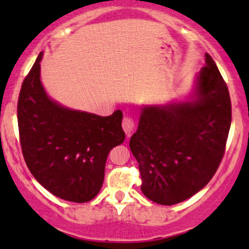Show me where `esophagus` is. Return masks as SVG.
Returning <instances> with one entry per match:
<instances>
[{
  "label": "esophagus",
  "mask_w": 249,
  "mask_h": 249,
  "mask_svg": "<svg viewBox=\"0 0 249 249\" xmlns=\"http://www.w3.org/2000/svg\"><path fill=\"white\" fill-rule=\"evenodd\" d=\"M122 126H123V130L125 131V134L130 136V134L135 130L134 119L130 117H124V119H123V123H122Z\"/></svg>",
  "instance_id": "esophagus-1"
}]
</instances>
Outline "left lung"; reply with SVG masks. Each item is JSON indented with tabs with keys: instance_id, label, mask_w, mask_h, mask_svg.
<instances>
[{
	"instance_id": "obj_1",
	"label": "left lung",
	"mask_w": 249,
	"mask_h": 249,
	"mask_svg": "<svg viewBox=\"0 0 249 249\" xmlns=\"http://www.w3.org/2000/svg\"><path fill=\"white\" fill-rule=\"evenodd\" d=\"M192 101L143 106L130 149L139 162L143 194L159 205L189 199L211 180L231 125L227 83L208 54Z\"/></svg>"
}]
</instances>
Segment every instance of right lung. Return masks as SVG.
Returning <instances> with one entry per match:
<instances>
[{
  "mask_svg": "<svg viewBox=\"0 0 249 249\" xmlns=\"http://www.w3.org/2000/svg\"><path fill=\"white\" fill-rule=\"evenodd\" d=\"M42 55L25 77L18 101L22 155L48 192L67 201L88 202L101 189L110 149L125 140L123 113L100 117L53 101L41 83Z\"/></svg>",
  "mask_w": 249,
  "mask_h": 249,
  "instance_id": "1",
  "label": "right lung"
}]
</instances>
